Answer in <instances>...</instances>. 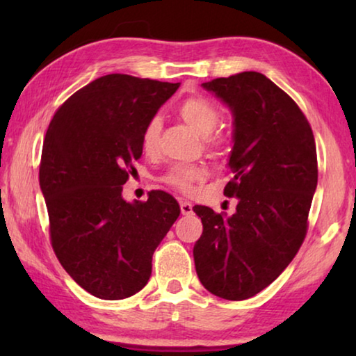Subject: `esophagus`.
<instances>
[{"mask_svg":"<svg viewBox=\"0 0 356 356\" xmlns=\"http://www.w3.org/2000/svg\"><path fill=\"white\" fill-rule=\"evenodd\" d=\"M180 212L182 215H190L193 213V206L188 201H180Z\"/></svg>","mask_w":356,"mask_h":356,"instance_id":"34e87169","label":"esophagus"}]
</instances>
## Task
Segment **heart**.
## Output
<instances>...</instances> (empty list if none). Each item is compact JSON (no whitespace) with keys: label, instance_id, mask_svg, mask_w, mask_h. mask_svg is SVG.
I'll return each mask as SVG.
<instances>
[{"label":"heart","instance_id":"heart-1","mask_svg":"<svg viewBox=\"0 0 356 356\" xmlns=\"http://www.w3.org/2000/svg\"><path fill=\"white\" fill-rule=\"evenodd\" d=\"M177 113L184 122L188 124L201 136H209L212 134L220 120L218 108L202 95H193V97L185 99L179 105ZM161 125H163V122H161L160 116L150 118L144 125L141 134V147L146 154H154L156 150ZM209 144L212 147H220L221 138H209ZM206 168L200 165H176L165 174L161 180L179 191L190 193L193 190V184L206 177Z\"/></svg>","mask_w":356,"mask_h":356}]
</instances>
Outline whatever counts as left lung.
I'll list each match as a JSON object with an SVG mask.
<instances>
[{"instance_id":"1","label":"left lung","mask_w":356,"mask_h":356,"mask_svg":"<svg viewBox=\"0 0 356 356\" xmlns=\"http://www.w3.org/2000/svg\"><path fill=\"white\" fill-rule=\"evenodd\" d=\"M234 118L225 195L236 213L195 206L202 236L193 257L197 278L216 297H254L292 262L308 229L317 186V152L311 125L298 105L259 72L202 83Z\"/></svg>"}]
</instances>
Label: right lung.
Listing matches in <instances>:
<instances>
[{
  "mask_svg": "<svg viewBox=\"0 0 356 356\" xmlns=\"http://www.w3.org/2000/svg\"><path fill=\"white\" fill-rule=\"evenodd\" d=\"M179 86L100 76L70 95L48 125L39 182L51 246L72 280L97 298L140 292L155 248L179 218L177 201L165 191H150L146 202L122 197L143 154L144 125Z\"/></svg>",
  "mask_w": 356,
  "mask_h": 356,
  "instance_id": "1",
  "label": "right lung"
}]
</instances>
